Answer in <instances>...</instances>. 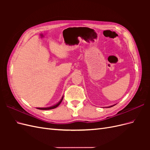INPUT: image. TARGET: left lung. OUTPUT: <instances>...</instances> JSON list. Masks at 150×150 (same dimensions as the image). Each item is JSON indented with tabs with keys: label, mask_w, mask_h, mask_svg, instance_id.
<instances>
[{
	"label": "left lung",
	"mask_w": 150,
	"mask_h": 150,
	"mask_svg": "<svg viewBox=\"0 0 150 150\" xmlns=\"http://www.w3.org/2000/svg\"><path fill=\"white\" fill-rule=\"evenodd\" d=\"M115 104H114V105H112V106H110V107H112V106H115Z\"/></svg>",
	"instance_id": "left-lung-1"
}]
</instances>
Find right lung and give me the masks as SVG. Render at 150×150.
Returning <instances> with one entry per match:
<instances>
[{
  "mask_svg": "<svg viewBox=\"0 0 150 150\" xmlns=\"http://www.w3.org/2000/svg\"><path fill=\"white\" fill-rule=\"evenodd\" d=\"M63 98H64V96H62V98H61V99L60 100V101L58 103H57L56 104H55V105H54L52 106H51V107H48V108H37V109H38V110H52V109H54L57 108L59 104L61 103L62 99H63Z\"/></svg>",
  "mask_w": 150,
  "mask_h": 150,
  "instance_id": "1",
  "label": "right lung"
}]
</instances>
